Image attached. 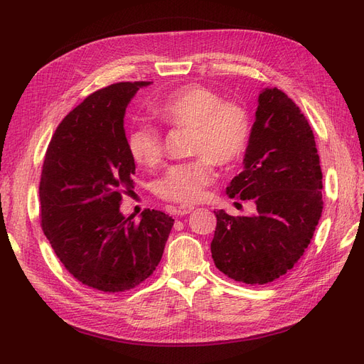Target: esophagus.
<instances>
[{"label":"esophagus","instance_id":"1","mask_svg":"<svg viewBox=\"0 0 364 364\" xmlns=\"http://www.w3.org/2000/svg\"><path fill=\"white\" fill-rule=\"evenodd\" d=\"M194 209V206H188V205H181L179 208H176V214L178 215H181V217H183V215H186V214H190L191 211Z\"/></svg>","mask_w":364,"mask_h":364}]
</instances>
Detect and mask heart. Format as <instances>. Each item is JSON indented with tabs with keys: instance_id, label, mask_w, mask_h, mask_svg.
Instances as JSON below:
<instances>
[{
	"instance_id": "heart-1",
	"label": "heart",
	"mask_w": 364,
	"mask_h": 364,
	"mask_svg": "<svg viewBox=\"0 0 364 364\" xmlns=\"http://www.w3.org/2000/svg\"><path fill=\"white\" fill-rule=\"evenodd\" d=\"M151 114L170 127L191 129L190 153L194 159L171 165L158 182V194L176 203H196L215 181L214 162L228 165L246 151L250 119L235 102H222L220 95L202 85L179 87L150 106ZM132 158L144 167H158L164 158V142L156 127L135 126L129 132Z\"/></svg>"
}]
</instances>
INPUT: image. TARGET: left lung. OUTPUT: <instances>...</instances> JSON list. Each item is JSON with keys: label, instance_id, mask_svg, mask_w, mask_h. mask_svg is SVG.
<instances>
[{"label": "left lung", "instance_id": "1", "mask_svg": "<svg viewBox=\"0 0 364 364\" xmlns=\"http://www.w3.org/2000/svg\"><path fill=\"white\" fill-rule=\"evenodd\" d=\"M243 171L230 181V199L253 200L257 213H215V267L230 279L262 285L293 269L322 215V170L313 130L278 87L259 92Z\"/></svg>", "mask_w": 364, "mask_h": 364}]
</instances>
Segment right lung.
<instances>
[{"instance_id":"right-lung-1","label":"right lung","mask_w":364,"mask_h":364,"mask_svg":"<svg viewBox=\"0 0 364 364\" xmlns=\"http://www.w3.org/2000/svg\"><path fill=\"white\" fill-rule=\"evenodd\" d=\"M150 83L121 82L86 97L58 126L42 167L43 234L77 281L105 293L126 291L146 281L174 223L155 209H144L139 223L119 211L135 174L126 107Z\"/></svg>"}]
</instances>
